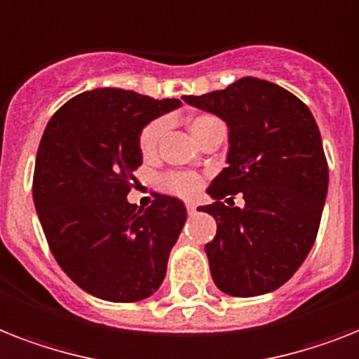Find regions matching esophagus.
Returning a JSON list of instances; mask_svg holds the SVG:
<instances>
[{"label":"esophagus","mask_w":359,"mask_h":359,"mask_svg":"<svg viewBox=\"0 0 359 359\" xmlns=\"http://www.w3.org/2000/svg\"><path fill=\"white\" fill-rule=\"evenodd\" d=\"M186 210H188V214H195L197 205H195V203H191V201H186Z\"/></svg>","instance_id":"esophagus-1"}]
</instances>
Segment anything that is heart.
I'll return each mask as SVG.
<instances>
[{
	"label": "heart",
	"instance_id": "b5f03b06",
	"mask_svg": "<svg viewBox=\"0 0 359 359\" xmlns=\"http://www.w3.org/2000/svg\"><path fill=\"white\" fill-rule=\"evenodd\" d=\"M217 121L219 119L210 116V114H199V116L189 119V130H191L195 140H199L201 134L205 133L208 127L217 123ZM164 127L165 123L162 119H153L140 130L138 149L144 156H151L156 151V145H158L160 136L164 133ZM201 184H203V180H201L199 175L191 173V171H170V173H164L158 179L160 189L165 191V194L177 195V197H191V195L199 191Z\"/></svg>",
	"mask_w": 359,
	"mask_h": 359
}]
</instances>
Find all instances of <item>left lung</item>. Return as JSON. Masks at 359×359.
Here are the masks:
<instances>
[{"label":"left lung","mask_w":359,"mask_h":359,"mask_svg":"<svg viewBox=\"0 0 359 359\" xmlns=\"http://www.w3.org/2000/svg\"><path fill=\"white\" fill-rule=\"evenodd\" d=\"M182 99L229 125V165L206 189L215 203L199 206L217 223L205 245L215 285L232 297L278 290L313 247L328 191L316 119L297 95L256 77ZM236 193L243 209L222 203Z\"/></svg>","instance_id":"obj_1"}]
</instances>
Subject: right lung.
I'll return each mask as SVG.
<instances>
[{"label":"right lung","instance_id":"right-lung-1","mask_svg":"<svg viewBox=\"0 0 359 359\" xmlns=\"http://www.w3.org/2000/svg\"><path fill=\"white\" fill-rule=\"evenodd\" d=\"M179 107V99L97 88L69 99L43 130L33 175L38 219L64 273L97 299L142 301L164 280L184 203L154 194L144 210L127 195L142 165L140 130Z\"/></svg>","mask_w":359,"mask_h":359}]
</instances>
